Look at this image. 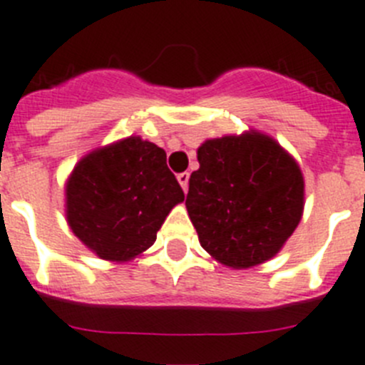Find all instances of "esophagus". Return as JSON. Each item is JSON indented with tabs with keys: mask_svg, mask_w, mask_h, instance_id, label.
Instances as JSON below:
<instances>
[{
	"mask_svg": "<svg viewBox=\"0 0 365 365\" xmlns=\"http://www.w3.org/2000/svg\"><path fill=\"white\" fill-rule=\"evenodd\" d=\"M189 173H180L178 175V182L180 185H182L183 190H187V187H189Z\"/></svg>",
	"mask_w": 365,
	"mask_h": 365,
	"instance_id": "esophagus-1",
	"label": "esophagus"
}]
</instances>
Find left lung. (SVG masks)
Masks as SVG:
<instances>
[{"label":"left lung","instance_id":"8db88e82","mask_svg":"<svg viewBox=\"0 0 365 365\" xmlns=\"http://www.w3.org/2000/svg\"><path fill=\"white\" fill-rule=\"evenodd\" d=\"M198 162L185 207L202 247L232 269L271 260L304 212V176L293 156L247 130L203 142Z\"/></svg>","mask_w":365,"mask_h":365}]
</instances>
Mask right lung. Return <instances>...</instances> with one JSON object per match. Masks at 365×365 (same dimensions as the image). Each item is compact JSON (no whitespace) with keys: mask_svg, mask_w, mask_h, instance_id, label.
<instances>
[{"mask_svg":"<svg viewBox=\"0 0 365 365\" xmlns=\"http://www.w3.org/2000/svg\"><path fill=\"white\" fill-rule=\"evenodd\" d=\"M183 202L165 150L129 136L85 154L65 185L68 227L101 260L129 262Z\"/></svg>","mask_w":365,"mask_h":365,"instance_id":"right-lung-1","label":"right lung"}]
</instances>
